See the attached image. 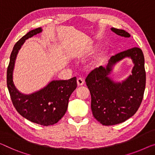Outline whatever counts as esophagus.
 Returning <instances> with one entry per match:
<instances>
[{
  "mask_svg": "<svg viewBox=\"0 0 155 155\" xmlns=\"http://www.w3.org/2000/svg\"><path fill=\"white\" fill-rule=\"evenodd\" d=\"M84 81L81 78H77V85H78V86H81V85H84Z\"/></svg>",
  "mask_w": 155,
  "mask_h": 155,
  "instance_id": "obj_1",
  "label": "esophagus"
}]
</instances>
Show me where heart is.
Returning a JSON list of instances; mask_svg holds the SVG:
<instances>
[{
  "label": "heart",
  "instance_id": "1",
  "mask_svg": "<svg viewBox=\"0 0 155 155\" xmlns=\"http://www.w3.org/2000/svg\"><path fill=\"white\" fill-rule=\"evenodd\" d=\"M107 53L108 51L107 49L101 50L91 62V63H90V67H91V68H96L100 67L101 64L104 63V61H105L107 55Z\"/></svg>",
  "mask_w": 155,
  "mask_h": 155
}]
</instances>
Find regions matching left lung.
Masks as SVG:
<instances>
[{"label": "left lung", "instance_id": "8db88e82", "mask_svg": "<svg viewBox=\"0 0 155 155\" xmlns=\"http://www.w3.org/2000/svg\"><path fill=\"white\" fill-rule=\"evenodd\" d=\"M110 30L124 38L130 35L124 30ZM129 57L134 64L132 74L121 82L110 77L114 66ZM145 60L142 50L138 47L119 53L110 58L106 67L100 66L87 75L85 83L91 94V109L97 120L103 125H114L133 116L139 108L145 87Z\"/></svg>", "mask_w": 155, "mask_h": 155}]
</instances>
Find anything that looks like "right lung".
Listing matches in <instances>:
<instances>
[{
  "mask_svg": "<svg viewBox=\"0 0 155 155\" xmlns=\"http://www.w3.org/2000/svg\"><path fill=\"white\" fill-rule=\"evenodd\" d=\"M41 32V28L32 30L14 46L7 71V85L14 107L18 114L32 122L48 126L57 123L65 114L70 97L77 88V78L51 81L43 88L28 94L19 92L13 81V71L18 51L25 41Z\"/></svg>",
  "mask_w": 155,
  "mask_h": 155,
  "instance_id": "right-lung-1",
  "label": "right lung"
}]
</instances>
